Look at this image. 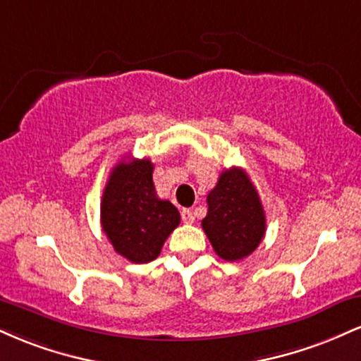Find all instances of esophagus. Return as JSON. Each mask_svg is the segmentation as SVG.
<instances>
[{
	"label": "esophagus",
	"instance_id": "esophagus-1",
	"mask_svg": "<svg viewBox=\"0 0 361 361\" xmlns=\"http://www.w3.org/2000/svg\"><path fill=\"white\" fill-rule=\"evenodd\" d=\"M181 221L185 224H193L195 222V215L190 209H183L181 210Z\"/></svg>",
	"mask_w": 361,
	"mask_h": 361
}]
</instances>
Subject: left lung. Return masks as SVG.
I'll use <instances>...</instances> for the list:
<instances>
[{
  "instance_id": "left-lung-1",
  "label": "left lung",
  "mask_w": 361,
  "mask_h": 361,
  "mask_svg": "<svg viewBox=\"0 0 361 361\" xmlns=\"http://www.w3.org/2000/svg\"><path fill=\"white\" fill-rule=\"evenodd\" d=\"M207 205L202 227L217 256L239 261L259 246L267 219L259 195L243 168L221 173L215 188L207 195Z\"/></svg>"
}]
</instances>
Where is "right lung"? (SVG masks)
Listing matches in <instances>:
<instances>
[{
    "mask_svg": "<svg viewBox=\"0 0 361 361\" xmlns=\"http://www.w3.org/2000/svg\"><path fill=\"white\" fill-rule=\"evenodd\" d=\"M152 171L154 164L149 159H123L111 169L103 190V233L114 250L132 263L156 259L180 224L176 207L156 195Z\"/></svg>",
    "mask_w": 361,
    "mask_h": 361,
    "instance_id": "right-lung-1",
    "label": "right lung"
}]
</instances>
